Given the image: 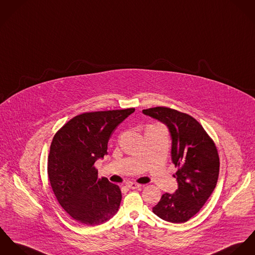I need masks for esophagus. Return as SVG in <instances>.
<instances>
[{
  "label": "esophagus",
  "mask_w": 255,
  "mask_h": 255,
  "mask_svg": "<svg viewBox=\"0 0 255 255\" xmlns=\"http://www.w3.org/2000/svg\"><path fill=\"white\" fill-rule=\"evenodd\" d=\"M126 186H127L129 189H133V190H134V189H138V188L141 187V185H139V184H137V183H133V182L127 183Z\"/></svg>",
  "instance_id": "obj_1"
}]
</instances>
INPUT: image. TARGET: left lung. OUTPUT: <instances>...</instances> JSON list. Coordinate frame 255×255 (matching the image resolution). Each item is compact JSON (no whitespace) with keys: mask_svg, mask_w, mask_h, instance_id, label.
Instances as JSON below:
<instances>
[{"mask_svg":"<svg viewBox=\"0 0 255 255\" xmlns=\"http://www.w3.org/2000/svg\"><path fill=\"white\" fill-rule=\"evenodd\" d=\"M142 114L168 128L172 162L178 167V189L165 193L152 211L171 223H184L196 215L214 191L219 175V156L215 143L203 127L189 114L168 108L143 110Z\"/></svg>","mask_w":255,"mask_h":255,"instance_id":"left-lung-1","label":"left lung"}]
</instances>
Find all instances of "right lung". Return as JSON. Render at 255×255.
Wrapping results in <instances>:
<instances>
[{
    "label": "right lung",
    "instance_id": "obj_1",
    "mask_svg": "<svg viewBox=\"0 0 255 255\" xmlns=\"http://www.w3.org/2000/svg\"><path fill=\"white\" fill-rule=\"evenodd\" d=\"M135 109L86 113L70 119L55 135L48 175L61 207L84 225H101L118 211L119 187L100 179L95 162L108 154L114 129Z\"/></svg>",
    "mask_w": 255,
    "mask_h": 255
}]
</instances>
